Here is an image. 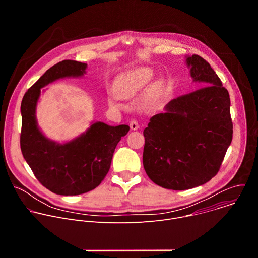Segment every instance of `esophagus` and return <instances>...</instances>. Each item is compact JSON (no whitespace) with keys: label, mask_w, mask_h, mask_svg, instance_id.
I'll return each mask as SVG.
<instances>
[{"label":"esophagus","mask_w":258,"mask_h":258,"mask_svg":"<svg viewBox=\"0 0 258 258\" xmlns=\"http://www.w3.org/2000/svg\"><path fill=\"white\" fill-rule=\"evenodd\" d=\"M130 126H131V130L133 131H137L139 128V124H138V121L137 120H132L130 122Z\"/></svg>","instance_id":"esophagus-1"}]
</instances>
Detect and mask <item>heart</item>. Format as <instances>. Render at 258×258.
<instances>
[{"label":"heart","mask_w":258,"mask_h":258,"mask_svg":"<svg viewBox=\"0 0 258 258\" xmlns=\"http://www.w3.org/2000/svg\"><path fill=\"white\" fill-rule=\"evenodd\" d=\"M154 77V70L149 67H138L121 73L113 83L114 94L110 95L107 99L108 104L112 107H119V99H131L140 93L148 85ZM162 92V86L155 83L147 95L150 103L158 100Z\"/></svg>","instance_id":"1"}]
</instances>
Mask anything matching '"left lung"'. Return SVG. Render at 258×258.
<instances>
[{
  "instance_id": "1",
  "label": "left lung",
  "mask_w": 258,
  "mask_h": 258,
  "mask_svg": "<svg viewBox=\"0 0 258 258\" xmlns=\"http://www.w3.org/2000/svg\"><path fill=\"white\" fill-rule=\"evenodd\" d=\"M199 89L172 99L144 130L143 165L156 185L175 191L209 181L219 170L233 139L230 95L210 64L187 57Z\"/></svg>"
}]
</instances>
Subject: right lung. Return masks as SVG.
<instances>
[{"label":"right lung","mask_w":258,"mask_h":258,"mask_svg":"<svg viewBox=\"0 0 258 258\" xmlns=\"http://www.w3.org/2000/svg\"><path fill=\"white\" fill-rule=\"evenodd\" d=\"M86 69V63L75 60L55 64L27 90L21 102L22 155L42 185L63 196L84 194L98 187L109 171L118 142L130 131L126 124L111 126L97 121L65 144L49 140L40 131L35 109L41 89L59 79L83 77Z\"/></svg>","instance_id":"right-lung-1"}]
</instances>
